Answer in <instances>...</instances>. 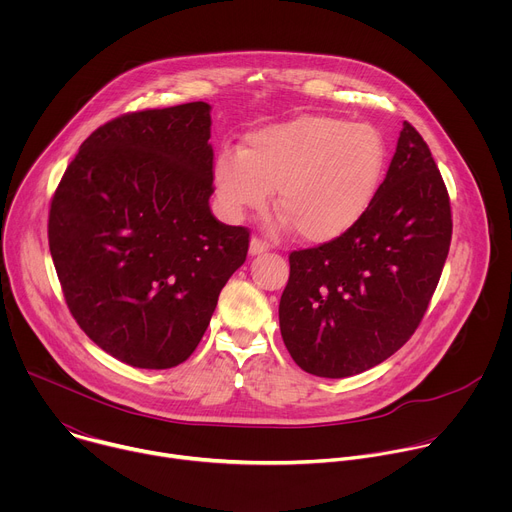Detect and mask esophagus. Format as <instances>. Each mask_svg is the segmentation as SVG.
Instances as JSON below:
<instances>
[{"instance_id":"obj_1","label":"esophagus","mask_w":512,"mask_h":512,"mask_svg":"<svg viewBox=\"0 0 512 512\" xmlns=\"http://www.w3.org/2000/svg\"><path fill=\"white\" fill-rule=\"evenodd\" d=\"M267 251V245L261 241V239H251V243H249V253L251 255H261V253H265Z\"/></svg>"}]
</instances>
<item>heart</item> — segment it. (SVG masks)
<instances>
[{"instance_id": "b5f03b06", "label": "heart", "mask_w": 512, "mask_h": 512, "mask_svg": "<svg viewBox=\"0 0 512 512\" xmlns=\"http://www.w3.org/2000/svg\"><path fill=\"white\" fill-rule=\"evenodd\" d=\"M387 168V141L371 123L300 115L261 127L245 148L223 150L214 186L233 216L275 206L306 243H330L371 208Z\"/></svg>"}]
</instances>
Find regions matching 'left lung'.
I'll use <instances>...</instances> for the list:
<instances>
[{
	"mask_svg": "<svg viewBox=\"0 0 512 512\" xmlns=\"http://www.w3.org/2000/svg\"><path fill=\"white\" fill-rule=\"evenodd\" d=\"M450 241L446 184L427 143L405 121L360 223L336 241L289 255L279 328L298 367L344 379L395 354L429 306Z\"/></svg>",
	"mask_w": 512,
	"mask_h": 512,
	"instance_id": "8db88e82",
	"label": "left lung"
}]
</instances>
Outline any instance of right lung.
<instances>
[{"label": "right lung", "mask_w": 512, "mask_h": 512, "mask_svg": "<svg viewBox=\"0 0 512 512\" xmlns=\"http://www.w3.org/2000/svg\"><path fill=\"white\" fill-rule=\"evenodd\" d=\"M210 105L121 115L81 145L54 192L50 255L85 334L137 369H172L202 340L249 231L210 212Z\"/></svg>", "instance_id": "add662e5"}]
</instances>
